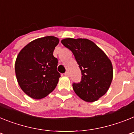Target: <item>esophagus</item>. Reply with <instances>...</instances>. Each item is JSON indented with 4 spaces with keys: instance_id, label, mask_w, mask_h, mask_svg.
I'll return each instance as SVG.
<instances>
[{
    "instance_id": "obj_1",
    "label": "esophagus",
    "mask_w": 134,
    "mask_h": 134,
    "mask_svg": "<svg viewBox=\"0 0 134 134\" xmlns=\"http://www.w3.org/2000/svg\"><path fill=\"white\" fill-rule=\"evenodd\" d=\"M64 76H69L70 74H69V72H68V71H67V72H66L64 73Z\"/></svg>"
}]
</instances>
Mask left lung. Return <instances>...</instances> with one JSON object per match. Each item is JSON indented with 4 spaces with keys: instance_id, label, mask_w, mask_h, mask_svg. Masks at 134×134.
Returning a JSON list of instances; mask_svg holds the SVG:
<instances>
[{
    "instance_id": "1",
    "label": "left lung",
    "mask_w": 134,
    "mask_h": 134,
    "mask_svg": "<svg viewBox=\"0 0 134 134\" xmlns=\"http://www.w3.org/2000/svg\"><path fill=\"white\" fill-rule=\"evenodd\" d=\"M62 43L74 54L81 70L79 83H73L74 92L86 102H94L107 93L113 79V66L103 51L88 39L66 38Z\"/></svg>"
}]
</instances>
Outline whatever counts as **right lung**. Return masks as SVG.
Here are the masks:
<instances>
[{"mask_svg": "<svg viewBox=\"0 0 134 134\" xmlns=\"http://www.w3.org/2000/svg\"><path fill=\"white\" fill-rule=\"evenodd\" d=\"M58 43L59 39L54 36L36 39L25 46L16 57V80L31 98L43 99L55 89L60 74L53 52Z\"/></svg>", "mask_w": 134, "mask_h": 134, "instance_id": "right-lung-1", "label": "right lung"}]
</instances>
